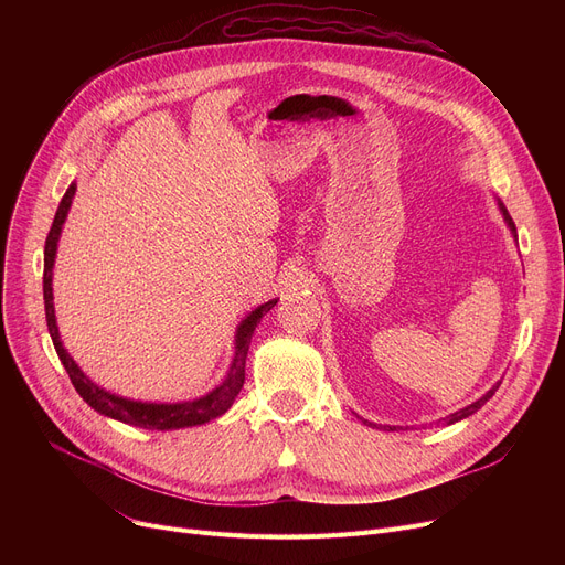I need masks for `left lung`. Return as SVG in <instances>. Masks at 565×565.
Here are the masks:
<instances>
[{"label": "left lung", "instance_id": "left-lung-1", "mask_svg": "<svg viewBox=\"0 0 565 565\" xmlns=\"http://www.w3.org/2000/svg\"><path fill=\"white\" fill-rule=\"evenodd\" d=\"M497 203H499V211H501V215H503V222H507L509 224V228H511V233H513V237H515V241H518V231H515V224H513V220H511V215H509V211H507V205H503L499 199H497ZM499 384L501 382H497L494 384V387L490 390V392H486L479 401H473L471 405H467V407H462V409H458V412H454V414H449V417L447 419H444V422H447V426H451V424H456V422H460V419H467V417H471V414L473 412H479L492 396H494V392L499 390ZM366 426H375V424H371V422H364ZM384 430H396V428H392V426H384Z\"/></svg>", "mask_w": 565, "mask_h": 565}]
</instances>
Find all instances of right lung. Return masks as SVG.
I'll return each instance as SVG.
<instances>
[{
    "label": "right lung",
    "mask_w": 565,
    "mask_h": 565,
    "mask_svg": "<svg viewBox=\"0 0 565 565\" xmlns=\"http://www.w3.org/2000/svg\"><path fill=\"white\" fill-rule=\"evenodd\" d=\"M77 185L71 183V188L66 190L62 203L56 207V215L52 222V228L47 233L45 241V267H43V300H45V318H47V330L54 343V350L62 360L64 369L68 371V377L73 382V387L77 390V394L92 405L96 412H100L103 417L124 422L128 426H137V428H146V430H178V428H192V426H203L207 422H213L233 405L235 396L241 394L243 384H245V362H247V352H249V343H252V334L256 330V324L260 322V318L270 311L277 300L265 302L260 307H256L252 313H247L241 324L235 330V352H233V362L228 364V371L224 375V380L217 384L215 390L207 392L201 398L194 401H181V403H146V401H132V398H124L118 394H111L88 377L68 354V350L62 343V337H58V328H56V316H54V295H52V267H54V258H56V245L58 237H62V228L64 222L68 217L71 203L75 196Z\"/></svg>",
    "instance_id": "right-lung-1"
}]
</instances>
